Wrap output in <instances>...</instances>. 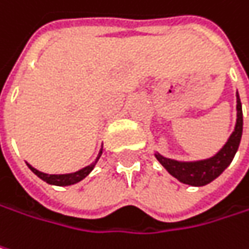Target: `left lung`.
I'll return each instance as SVG.
<instances>
[{
  "label": "left lung",
  "mask_w": 249,
  "mask_h": 249,
  "mask_svg": "<svg viewBox=\"0 0 249 249\" xmlns=\"http://www.w3.org/2000/svg\"><path fill=\"white\" fill-rule=\"evenodd\" d=\"M241 136H242V106H241L240 95L237 92V122H235L234 132L230 134L225 144L214 156L203 160H194V161L169 159L161 156L159 151H156L154 156L159 160V163L180 183L193 187H201L215 180L231 164L235 153L238 150Z\"/></svg>",
  "instance_id": "1"
}]
</instances>
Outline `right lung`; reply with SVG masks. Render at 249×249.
<instances>
[{"mask_svg":"<svg viewBox=\"0 0 249 249\" xmlns=\"http://www.w3.org/2000/svg\"><path fill=\"white\" fill-rule=\"evenodd\" d=\"M102 151H103V146L100 147L98 157L95 159V161H93L92 164H89V166H86V167H83V169L78 170V171H75V173H66V174H46V173H42V171L36 170L35 167H32L29 163H27V166L31 169V171H32L34 174H36L41 180L46 181L48 184L59 187L72 186V184H76V183L82 181L85 177H88V176L90 174V171L95 169L98 160L100 159V156H102Z\"/></svg>","mask_w":249,"mask_h":249,"instance_id":"1","label":"right lung"}]
</instances>
